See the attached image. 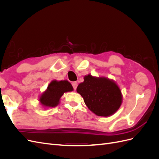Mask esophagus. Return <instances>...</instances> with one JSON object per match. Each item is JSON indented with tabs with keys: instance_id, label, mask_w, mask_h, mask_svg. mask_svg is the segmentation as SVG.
I'll return each instance as SVG.
<instances>
[{
	"instance_id": "esophagus-1",
	"label": "esophagus",
	"mask_w": 159,
	"mask_h": 159,
	"mask_svg": "<svg viewBox=\"0 0 159 159\" xmlns=\"http://www.w3.org/2000/svg\"><path fill=\"white\" fill-rule=\"evenodd\" d=\"M72 84V86H73L74 89L75 90L77 89V87H78V82L77 81H74V82L71 83Z\"/></svg>"
}]
</instances>
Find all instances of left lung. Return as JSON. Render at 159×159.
Wrapping results in <instances>:
<instances>
[{"label": "left lung", "instance_id": "1", "mask_svg": "<svg viewBox=\"0 0 159 159\" xmlns=\"http://www.w3.org/2000/svg\"><path fill=\"white\" fill-rule=\"evenodd\" d=\"M77 92L82 96L88 109L98 116L112 115L122 103L121 89L114 81L104 77L85 75L84 81L77 88Z\"/></svg>", "mask_w": 159, "mask_h": 159}]
</instances>
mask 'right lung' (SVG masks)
Here are the masks:
<instances>
[{
	"label": "right lung",
	"instance_id": "1",
	"mask_svg": "<svg viewBox=\"0 0 159 159\" xmlns=\"http://www.w3.org/2000/svg\"><path fill=\"white\" fill-rule=\"evenodd\" d=\"M73 90V87L68 81L53 80L41 95L39 101L43 106L54 107L60 103V99L64 93Z\"/></svg>",
	"mask_w": 159,
	"mask_h": 159
}]
</instances>
